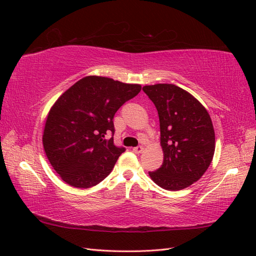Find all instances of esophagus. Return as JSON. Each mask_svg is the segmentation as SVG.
Listing matches in <instances>:
<instances>
[{"label":"esophagus","instance_id":"1","mask_svg":"<svg viewBox=\"0 0 256 256\" xmlns=\"http://www.w3.org/2000/svg\"><path fill=\"white\" fill-rule=\"evenodd\" d=\"M142 150H144L142 146H137V147L133 148V152H134L136 154H142Z\"/></svg>","mask_w":256,"mask_h":256}]
</instances>
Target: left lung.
Returning a JSON list of instances; mask_svg holds the SVG:
<instances>
[{
    "mask_svg": "<svg viewBox=\"0 0 256 256\" xmlns=\"http://www.w3.org/2000/svg\"><path fill=\"white\" fill-rule=\"evenodd\" d=\"M160 121L163 163L149 176L166 190H182L206 173L215 152L212 120L202 104L174 84L145 85Z\"/></svg>",
    "mask_w": 256,
    "mask_h": 256,
    "instance_id": "left-lung-1",
    "label": "left lung"
}]
</instances>
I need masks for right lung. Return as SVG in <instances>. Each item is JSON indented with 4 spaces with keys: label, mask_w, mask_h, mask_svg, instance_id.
Returning a JSON list of instances; mask_svg holds the SVG:
<instances>
[{
    "label": "right lung",
    "mask_w": 256,
    "mask_h": 256,
    "mask_svg": "<svg viewBox=\"0 0 256 256\" xmlns=\"http://www.w3.org/2000/svg\"><path fill=\"white\" fill-rule=\"evenodd\" d=\"M140 84L88 76L76 82L52 106L45 121L43 147L50 163L68 185L93 187L112 171L126 148L116 147L114 116L140 93Z\"/></svg>",
    "instance_id": "obj_1"
}]
</instances>
